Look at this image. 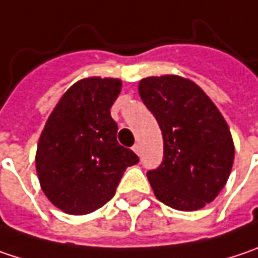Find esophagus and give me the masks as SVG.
Masks as SVG:
<instances>
[{"instance_id":"esophagus-1","label":"esophagus","mask_w":258,"mask_h":258,"mask_svg":"<svg viewBox=\"0 0 258 258\" xmlns=\"http://www.w3.org/2000/svg\"><path fill=\"white\" fill-rule=\"evenodd\" d=\"M133 150H134V153H137V155H140V144L136 143L133 146Z\"/></svg>"}]
</instances>
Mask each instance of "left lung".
I'll use <instances>...</instances> for the list:
<instances>
[{
    "mask_svg": "<svg viewBox=\"0 0 258 258\" xmlns=\"http://www.w3.org/2000/svg\"><path fill=\"white\" fill-rule=\"evenodd\" d=\"M139 93L163 137V160L147 172L155 196L176 210L205 207L232 169L234 142L226 121L197 84L178 76L143 79Z\"/></svg>",
    "mask_w": 258,
    "mask_h": 258,
    "instance_id": "8db88e82",
    "label": "left lung"
}]
</instances>
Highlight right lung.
Listing matches in <instances>:
<instances>
[{
  "label": "right lung",
  "mask_w": 258,
  "mask_h": 258,
  "mask_svg": "<svg viewBox=\"0 0 258 258\" xmlns=\"http://www.w3.org/2000/svg\"><path fill=\"white\" fill-rule=\"evenodd\" d=\"M121 80L90 77L74 83L40 134L36 171L49 202L69 215H86L115 196L124 171L139 156L116 140L111 106Z\"/></svg>",
  "instance_id": "1"
}]
</instances>
